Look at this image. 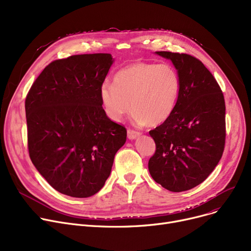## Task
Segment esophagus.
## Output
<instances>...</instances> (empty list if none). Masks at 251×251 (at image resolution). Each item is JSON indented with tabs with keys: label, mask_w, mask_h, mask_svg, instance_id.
<instances>
[{
	"label": "esophagus",
	"mask_w": 251,
	"mask_h": 251,
	"mask_svg": "<svg viewBox=\"0 0 251 251\" xmlns=\"http://www.w3.org/2000/svg\"><path fill=\"white\" fill-rule=\"evenodd\" d=\"M141 135L140 132H137V131H134V130H128L127 131V137L130 139V140H133V139H136L137 137H139Z\"/></svg>",
	"instance_id": "34e87169"
}]
</instances>
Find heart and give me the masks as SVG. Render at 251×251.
Instances as JSON below:
<instances>
[{
    "label": "heart",
    "instance_id": "b5f03b06",
    "mask_svg": "<svg viewBox=\"0 0 251 251\" xmlns=\"http://www.w3.org/2000/svg\"><path fill=\"white\" fill-rule=\"evenodd\" d=\"M179 91V76L172 66L137 62L119 70L113 83L104 82L100 98L112 121L120 122L132 108L135 124L154 126L173 113Z\"/></svg>",
    "mask_w": 251,
    "mask_h": 251
}]
</instances>
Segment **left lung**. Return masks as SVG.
<instances>
[{
	"label": "left lung",
	"mask_w": 251,
	"mask_h": 251,
	"mask_svg": "<svg viewBox=\"0 0 251 251\" xmlns=\"http://www.w3.org/2000/svg\"><path fill=\"white\" fill-rule=\"evenodd\" d=\"M154 54L173 63L180 91L173 113L150 131L156 148L149 161L150 174L170 191H186L202 183L221 160L226 137L225 100L200 60L172 51Z\"/></svg>",
	"instance_id": "obj_1"
}]
</instances>
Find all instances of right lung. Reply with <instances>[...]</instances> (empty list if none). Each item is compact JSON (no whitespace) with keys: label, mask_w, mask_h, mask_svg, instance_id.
<instances>
[{"label":"right lung","mask_w":251,"mask_h":251,"mask_svg":"<svg viewBox=\"0 0 251 251\" xmlns=\"http://www.w3.org/2000/svg\"><path fill=\"white\" fill-rule=\"evenodd\" d=\"M113 63L110 54L54 61L26 97L31 162L65 195L84 199L99 192L126 141L125 127L110 120L100 98Z\"/></svg>","instance_id":"obj_1"}]
</instances>
